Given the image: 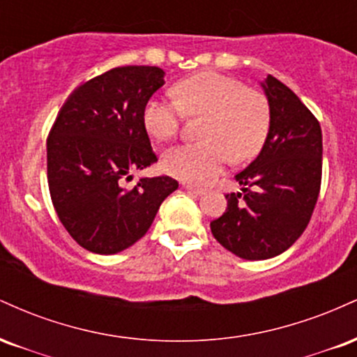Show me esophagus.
Instances as JSON below:
<instances>
[{"instance_id":"1","label":"esophagus","mask_w":357,"mask_h":357,"mask_svg":"<svg viewBox=\"0 0 357 357\" xmlns=\"http://www.w3.org/2000/svg\"><path fill=\"white\" fill-rule=\"evenodd\" d=\"M184 190H186L188 192H192V195H198V196H202L203 192H204V190L203 188H198V186H191V184H184Z\"/></svg>"}]
</instances>
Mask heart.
I'll use <instances>...</instances> for the list:
<instances>
[{
    "instance_id": "obj_1",
    "label": "heart",
    "mask_w": 357,
    "mask_h": 357,
    "mask_svg": "<svg viewBox=\"0 0 357 357\" xmlns=\"http://www.w3.org/2000/svg\"><path fill=\"white\" fill-rule=\"evenodd\" d=\"M173 97L153 96L142 110L151 137L166 141L178 132L184 114L204 116L199 142L169 147L162 167L174 178L202 183L223 169L228 159L243 162L264 146L270 127V104L260 90L238 79L203 72L174 85Z\"/></svg>"
}]
</instances>
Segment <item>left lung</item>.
Returning <instances> with one entry per match:
<instances>
[{
  "instance_id": "1",
  "label": "left lung",
  "mask_w": 357,
  "mask_h": 357,
  "mask_svg": "<svg viewBox=\"0 0 357 357\" xmlns=\"http://www.w3.org/2000/svg\"><path fill=\"white\" fill-rule=\"evenodd\" d=\"M270 127L260 154L235 179L227 211L210 223L220 245L245 260L284 253L304 233L321 191L322 130L314 114L287 85L261 82Z\"/></svg>"
}]
</instances>
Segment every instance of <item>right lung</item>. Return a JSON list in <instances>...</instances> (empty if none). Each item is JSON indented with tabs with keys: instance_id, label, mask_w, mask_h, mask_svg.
Listing matches in <instances>:
<instances>
[{
	"instance_id": "1",
	"label": "right lung",
	"mask_w": 357,
	"mask_h": 357,
	"mask_svg": "<svg viewBox=\"0 0 357 357\" xmlns=\"http://www.w3.org/2000/svg\"><path fill=\"white\" fill-rule=\"evenodd\" d=\"M165 85V70L117 67L77 87L47 139L53 208L80 247L114 255L146 235L161 203L178 190L169 176L141 178L158 161L142 122L146 102Z\"/></svg>"
}]
</instances>
